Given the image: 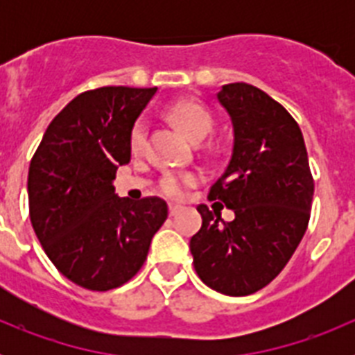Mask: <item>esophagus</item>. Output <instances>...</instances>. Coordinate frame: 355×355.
I'll return each instance as SVG.
<instances>
[{"label": "esophagus", "mask_w": 355, "mask_h": 355, "mask_svg": "<svg viewBox=\"0 0 355 355\" xmlns=\"http://www.w3.org/2000/svg\"><path fill=\"white\" fill-rule=\"evenodd\" d=\"M181 211V206L180 205H168V213H171V216L178 215V213Z\"/></svg>", "instance_id": "obj_1"}]
</instances>
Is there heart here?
Instances as JSON below:
<instances>
[{
    "label": "heart",
    "instance_id": "b5f03b06",
    "mask_svg": "<svg viewBox=\"0 0 355 355\" xmlns=\"http://www.w3.org/2000/svg\"><path fill=\"white\" fill-rule=\"evenodd\" d=\"M168 119L181 133L190 139L192 142H200L209 135L213 128V119L208 114V110L196 101H178L168 108ZM146 144V124L139 121L130 133V147L135 155H139ZM197 183V178L192 174L187 175H165L159 183L162 192L168 197H181L188 187Z\"/></svg>",
    "mask_w": 355,
    "mask_h": 355
}]
</instances>
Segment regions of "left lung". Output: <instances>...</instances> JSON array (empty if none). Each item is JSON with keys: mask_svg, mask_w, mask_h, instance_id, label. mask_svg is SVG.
<instances>
[{"mask_svg": "<svg viewBox=\"0 0 355 355\" xmlns=\"http://www.w3.org/2000/svg\"><path fill=\"white\" fill-rule=\"evenodd\" d=\"M216 99L233 122V153L209 190L234 211L197 206L202 216L190 240L200 281L231 297L274 281L299 247L309 222L315 183L302 131L283 105L249 83L224 85Z\"/></svg>", "mask_w": 355, "mask_h": 355, "instance_id": "left-lung-1", "label": "left lung"}]
</instances>
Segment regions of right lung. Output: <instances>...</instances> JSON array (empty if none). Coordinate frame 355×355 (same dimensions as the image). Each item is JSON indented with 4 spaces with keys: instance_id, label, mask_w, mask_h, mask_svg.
<instances>
[{
    "instance_id": "right-lung-1",
    "label": "right lung",
    "mask_w": 355,
    "mask_h": 355,
    "mask_svg": "<svg viewBox=\"0 0 355 355\" xmlns=\"http://www.w3.org/2000/svg\"><path fill=\"white\" fill-rule=\"evenodd\" d=\"M155 89L101 87L56 115L31 158L30 218L53 265L74 284L108 291L142 268L168 215L159 197L115 193V172L131 159L130 133Z\"/></svg>"
}]
</instances>
